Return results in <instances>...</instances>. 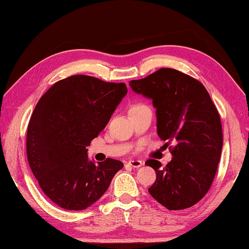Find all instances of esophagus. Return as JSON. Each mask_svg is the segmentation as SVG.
<instances>
[{
	"mask_svg": "<svg viewBox=\"0 0 249 249\" xmlns=\"http://www.w3.org/2000/svg\"><path fill=\"white\" fill-rule=\"evenodd\" d=\"M128 164H130L132 167H140L143 165V161L141 160H130L128 162Z\"/></svg>",
	"mask_w": 249,
	"mask_h": 249,
	"instance_id": "34e87169",
	"label": "esophagus"
}]
</instances>
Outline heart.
Segmentation results:
<instances>
[{"instance_id":"1","label":"heart","mask_w":249,"mask_h":249,"mask_svg":"<svg viewBox=\"0 0 249 249\" xmlns=\"http://www.w3.org/2000/svg\"><path fill=\"white\" fill-rule=\"evenodd\" d=\"M145 106H147V105H145V104H143V103H136V104H134L133 106H132V107H131V109H130V110L140 109V108H142V107H145Z\"/></svg>"}]
</instances>
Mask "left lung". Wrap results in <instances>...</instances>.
Here are the masks:
<instances>
[{
	"mask_svg": "<svg viewBox=\"0 0 249 249\" xmlns=\"http://www.w3.org/2000/svg\"><path fill=\"white\" fill-rule=\"evenodd\" d=\"M130 86L153 100L159 138L166 147L173 144L165 166L155 159L145 162L157 174L148 192L170 211L194 206L210 190L222 149L220 116L210 93L199 80L169 68Z\"/></svg>",
	"mask_w": 249,
	"mask_h": 249,
	"instance_id": "obj_1",
	"label": "left lung"
}]
</instances>
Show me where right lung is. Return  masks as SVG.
Masks as SVG:
<instances>
[{
    "label": "right lung",
    "mask_w": 249,
    "mask_h": 249,
    "mask_svg": "<svg viewBox=\"0 0 249 249\" xmlns=\"http://www.w3.org/2000/svg\"><path fill=\"white\" fill-rule=\"evenodd\" d=\"M126 92L124 83L73 75L53 84L35 106L27 132L29 165L40 189L61 209L92 205L124 167L111 158L94 164L86 147L108 124Z\"/></svg>",
    "instance_id": "right-lung-1"
}]
</instances>
